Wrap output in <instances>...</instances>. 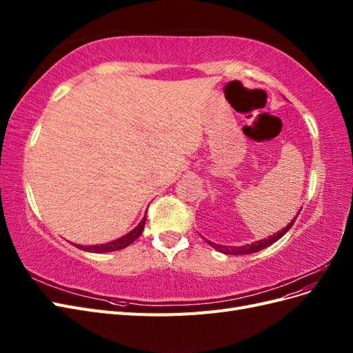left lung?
<instances>
[{
  "label": "left lung",
  "mask_w": 353,
  "mask_h": 353,
  "mask_svg": "<svg viewBox=\"0 0 353 353\" xmlns=\"http://www.w3.org/2000/svg\"><path fill=\"white\" fill-rule=\"evenodd\" d=\"M297 218V216H296ZM296 218L294 219H292V222L288 223V225L285 227V228H283L281 231H279V232H275L274 236H271V237H268V239H263V240H259V241H256V243H252V244H245V245H240V248H234V245H222V244H215V243H212V241H209V240H206L213 249H216L218 252H221V253H225V254H250V253H256V252H259V250H262V249H265V248H268V245H271L272 243H275L276 240H280L284 234L292 228V225L294 223V221H296Z\"/></svg>",
  "instance_id": "left-lung-1"
}]
</instances>
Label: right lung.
I'll return each mask as SVG.
<instances>
[{
	"instance_id": "right-lung-1",
	"label": "right lung",
	"mask_w": 353,
	"mask_h": 353,
	"mask_svg": "<svg viewBox=\"0 0 353 353\" xmlns=\"http://www.w3.org/2000/svg\"><path fill=\"white\" fill-rule=\"evenodd\" d=\"M144 225H145V216L143 218V221L138 223V225L131 231L125 234L123 237L117 239L114 241H110L108 244H97V245H77L78 249L81 250H85V252H92V253H105V252H114V250H121V249H125L130 245L131 243H134L138 237L141 236V232L144 230Z\"/></svg>"
}]
</instances>
